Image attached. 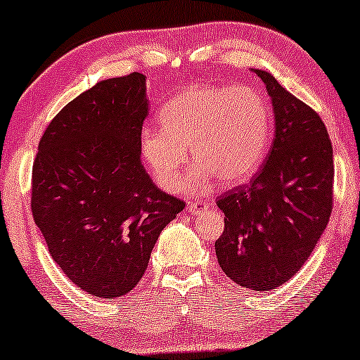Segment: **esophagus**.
Listing matches in <instances>:
<instances>
[{
	"instance_id": "obj_1",
	"label": "esophagus",
	"mask_w": 360,
	"mask_h": 360,
	"mask_svg": "<svg viewBox=\"0 0 360 360\" xmlns=\"http://www.w3.org/2000/svg\"><path fill=\"white\" fill-rule=\"evenodd\" d=\"M208 203L207 202H202V200H195V202H189V205H187V210L194 214H198L203 210H207Z\"/></svg>"
}]
</instances>
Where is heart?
Returning a JSON list of instances; mask_svg holds the SVG:
<instances>
[{
	"instance_id": "heart-1",
	"label": "heart",
	"mask_w": 360,
	"mask_h": 360,
	"mask_svg": "<svg viewBox=\"0 0 360 360\" xmlns=\"http://www.w3.org/2000/svg\"><path fill=\"white\" fill-rule=\"evenodd\" d=\"M157 121L160 131L142 132L141 155L165 191L179 187L186 150L195 166L184 189L200 192L213 178L228 187L244 184L264 163L270 146V106L248 85L194 84L171 98Z\"/></svg>"
}]
</instances>
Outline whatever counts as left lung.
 <instances>
[{"label":"left lung","instance_id":"1","mask_svg":"<svg viewBox=\"0 0 360 360\" xmlns=\"http://www.w3.org/2000/svg\"><path fill=\"white\" fill-rule=\"evenodd\" d=\"M252 71L271 98L275 139L250 184L218 197L224 231L214 250L236 284L268 291L296 275L325 231L333 207V147L317 112L270 72Z\"/></svg>","mask_w":360,"mask_h":360}]
</instances>
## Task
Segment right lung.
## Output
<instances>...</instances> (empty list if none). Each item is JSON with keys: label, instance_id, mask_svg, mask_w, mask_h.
<instances>
[{"label": "right lung", "instance_id": "obj_1", "mask_svg": "<svg viewBox=\"0 0 360 360\" xmlns=\"http://www.w3.org/2000/svg\"><path fill=\"white\" fill-rule=\"evenodd\" d=\"M146 76L106 79L53 117L32 169V213L53 260L96 297L136 288L160 233L186 203L141 162Z\"/></svg>", "mask_w": 360, "mask_h": 360}]
</instances>
